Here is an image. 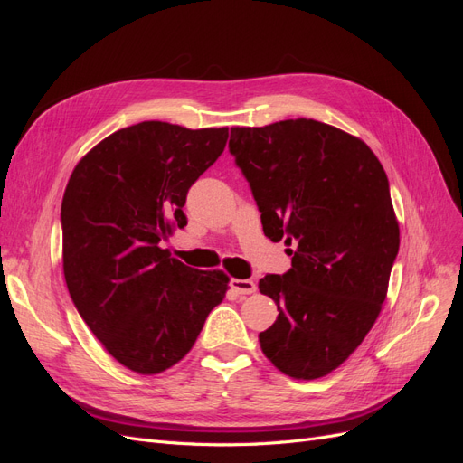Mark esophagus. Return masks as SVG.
I'll return each mask as SVG.
<instances>
[{"label":"esophagus","instance_id":"34e87169","mask_svg":"<svg viewBox=\"0 0 463 463\" xmlns=\"http://www.w3.org/2000/svg\"><path fill=\"white\" fill-rule=\"evenodd\" d=\"M232 289L235 293H240V296H250V293L257 291V284L253 279H241V278H233L230 282Z\"/></svg>","mask_w":463,"mask_h":463}]
</instances>
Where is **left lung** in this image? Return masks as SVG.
Segmentation results:
<instances>
[{
	"label": "left lung",
	"mask_w": 463,
	"mask_h": 463,
	"mask_svg": "<svg viewBox=\"0 0 463 463\" xmlns=\"http://www.w3.org/2000/svg\"><path fill=\"white\" fill-rule=\"evenodd\" d=\"M230 152L264 235L298 245L289 272L259 282L279 311L259 334L262 354L298 381L326 376L365 340L388 293L400 223L384 167L359 137L305 118L232 128Z\"/></svg>",
	"instance_id": "obj_1"
}]
</instances>
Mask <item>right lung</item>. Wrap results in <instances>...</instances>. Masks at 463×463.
Instances as JSON below:
<instances>
[{"mask_svg": "<svg viewBox=\"0 0 463 463\" xmlns=\"http://www.w3.org/2000/svg\"><path fill=\"white\" fill-rule=\"evenodd\" d=\"M228 128L143 121L90 148L61 203L69 296L106 352L138 374L184 359L226 298L223 270H194L160 241L187 218L189 187L223 152Z\"/></svg>", "mask_w": 463, "mask_h": 463, "instance_id": "add662e5", "label": "right lung"}]
</instances>
